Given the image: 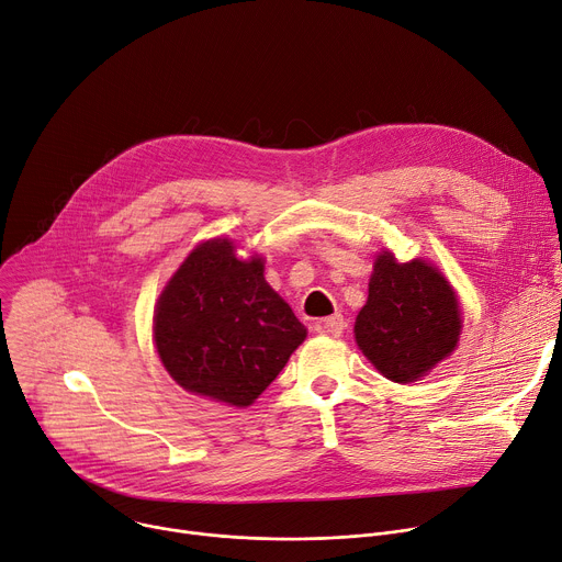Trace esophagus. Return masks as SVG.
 <instances>
[{
  "label": "esophagus",
  "mask_w": 562,
  "mask_h": 562,
  "mask_svg": "<svg viewBox=\"0 0 562 562\" xmlns=\"http://www.w3.org/2000/svg\"><path fill=\"white\" fill-rule=\"evenodd\" d=\"M344 328H347V322H344L341 315H333V317H324L315 324V330L319 335H328V337H339L344 333Z\"/></svg>",
  "instance_id": "1"
}]
</instances>
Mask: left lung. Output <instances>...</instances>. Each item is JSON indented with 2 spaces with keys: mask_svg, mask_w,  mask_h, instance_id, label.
I'll list each match as a JSON object with an SVG mask.
<instances>
[{
  "mask_svg": "<svg viewBox=\"0 0 562 562\" xmlns=\"http://www.w3.org/2000/svg\"><path fill=\"white\" fill-rule=\"evenodd\" d=\"M353 330L360 351L384 378L401 384L420 380L459 344L457 292L437 266L423 258L398 263L384 249L373 263Z\"/></svg>",
  "mask_w": 562,
  "mask_h": 562,
  "instance_id": "8db88e82",
  "label": "left lung"
}]
</instances>
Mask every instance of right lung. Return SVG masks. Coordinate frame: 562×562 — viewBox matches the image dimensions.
Wrapping results in <instances>:
<instances>
[{
	"mask_svg": "<svg viewBox=\"0 0 562 562\" xmlns=\"http://www.w3.org/2000/svg\"><path fill=\"white\" fill-rule=\"evenodd\" d=\"M263 258H236L229 238L200 243L161 290L153 339L187 392L247 407L306 339V326L270 288Z\"/></svg>",
	"mask_w": 562,
	"mask_h": 562,
	"instance_id": "add662e5",
	"label": "right lung"
}]
</instances>
